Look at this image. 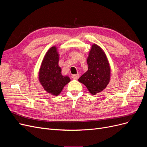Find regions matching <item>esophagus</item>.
I'll list each match as a JSON object with an SVG mask.
<instances>
[{
    "mask_svg": "<svg viewBox=\"0 0 147 147\" xmlns=\"http://www.w3.org/2000/svg\"><path fill=\"white\" fill-rule=\"evenodd\" d=\"M80 77L79 74H74L72 75V78L74 79H78Z\"/></svg>",
    "mask_w": 147,
    "mask_h": 147,
    "instance_id": "1",
    "label": "esophagus"
}]
</instances>
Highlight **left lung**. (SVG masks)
<instances>
[{
	"label": "left lung",
	"mask_w": 147,
	"mask_h": 147,
	"mask_svg": "<svg viewBox=\"0 0 147 147\" xmlns=\"http://www.w3.org/2000/svg\"><path fill=\"white\" fill-rule=\"evenodd\" d=\"M88 69L78 81L86 86L92 95L103 91L110 79V67L105 53L96 44H93L87 58Z\"/></svg>",
	"instance_id": "left-lung-1"
}]
</instances>
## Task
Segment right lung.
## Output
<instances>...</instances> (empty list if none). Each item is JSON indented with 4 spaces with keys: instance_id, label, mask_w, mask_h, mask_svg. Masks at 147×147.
<instances>
[{
    "instance_id": "1",
    "label": "right lung",
    "mask_w": 147,
    "mask_h": 147,
    "mask_svg": "<svg viewBox=\"0 0 147 147\" xmlns=\"http://www.w3.org/2000/svg\"><path fill=\"white\" fill-rule=\"evenodd\" d=\"M59 59L57 48L52 47L44 56L39 70L40 83L44 90L53 96H58L63 88L70 81L68 76H63L61 74Z\"/></svg>"
}]
</instances>
